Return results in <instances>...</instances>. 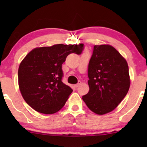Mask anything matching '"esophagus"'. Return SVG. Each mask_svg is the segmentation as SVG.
I'll return each mask as SVG.
<instances>
[{"instance_id":"34e87169","label":"esophagus","mask_w":147,"mask_h":147,"mask_svg":"<svg viewBox=\"0 0 147 147\" xmlns=\"http://www.w3.org/2000/svg\"><path fill=\"white\" fill-rule=\"evenodd\" d=\"M81 84H82V83H81V82H79V83H77V84H75V88H77V87L81 85Z\"/></svg>"}]
</instances>
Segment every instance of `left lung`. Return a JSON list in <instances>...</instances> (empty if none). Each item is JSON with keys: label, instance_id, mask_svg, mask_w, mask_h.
<instances>
[{"label": "left lung", "instance_id": "1", "mask_svg": "<svg viewBox=\"0 0 147 147\" xmlns=\"http://www.w3.org/2000/svg\"><path fill=\"white\" fill-rule=\"evenodd\" d=\"M89 92L82 97L88 109L98 115L113 111L130 87L125 59L110 45H95L88 64Z\"/></svg>", "mask_w": 147, "mask_h": 147}]
</instances>
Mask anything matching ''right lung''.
<instances>
[{"label": "right lung", "mask_w": 147, "mask_h": 147, "mask_svg": "<svg viewBox=\"0 0 147 147\" xmlns=\"http://www.w3.org/2000/svg\"><path fill=\"white\" fill-rule=\"evenodd\" d=\"M84 44H57L33 49L20 63L18 86L24 100L37 112L53 114L61 110L72 88L62 82V64L71 53L80 55Z\"/></svg>", "instance_id": "right-lung-1"}]
</instances>
